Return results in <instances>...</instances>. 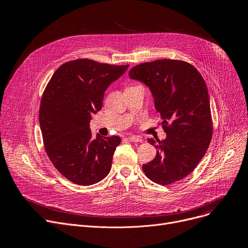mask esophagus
<instances>
[{
	"mask_svg": "<svg viewBox=\"0 0 248 248\" xmlns=\"http://www.w3.org/2000/svg\"><path fill=\"white\" fill-rule=\"evenodd\" d=\"M127 139L129 141H131V142H141V141H142V139H141L139 136H136V135H130Z\"/></svg>",
	"mask_w": 248,
	"mask_h": 248,
	"instance_id": "1",
	"label": "esophagus"
}]
</instances>
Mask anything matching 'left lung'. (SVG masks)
<instances>
[{"instance_id": "8db88e82", "label": "left lung", "mask_w": 248, "mask_h": 248, "mask_svg": "<svg viewBox=\"0 0 248 248\" xmlns=\"http://www.w3.org/2000/svg\"><path fill=\"white\" fill-rule=\"evenodd\" d=\"M128 75L151 91L167 134L162 141L148 138L157 153L142 166L143 171L163 186L183 180L205 155L213 132L209 93L202 76L190 63L176 60L141 63Z\"/></svg>"}]
</instances>
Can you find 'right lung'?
<instances>
[{
	"label": "right lung",
	"mask_w": 248,
	"mask_h": 248,
	"mask_svg": "<svg viewBox=\"0 0 248 248\" xmlns=\"http://www.w3.org/2000/svg\"><path fill=\"white\" fill-rule=\"evenodd\" d=\"M128 66L87 59L68 62L56 70L44 91L39 123L45 150L55 168L74 184H97L111 170L121 137L93 138L90 121L102 109L105 91Z\"/></svg>",
	"instance_id": "obj_1"
}]
</instances>
